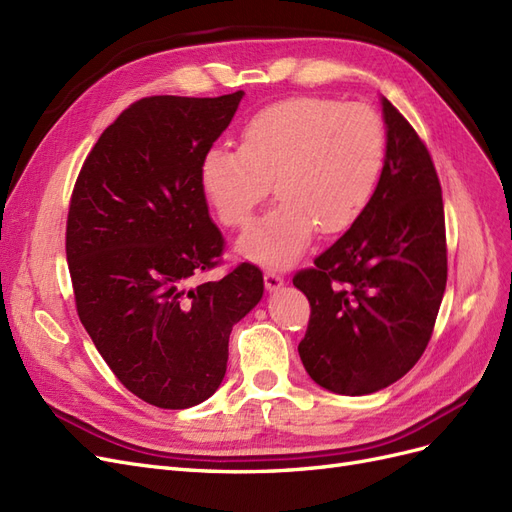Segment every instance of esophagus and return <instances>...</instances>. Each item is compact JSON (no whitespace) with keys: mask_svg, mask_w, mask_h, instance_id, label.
Wrapping results in <instances>:
<instances>
[{"mask_svg":"<svg viewBox=\"0 0 512 512\" xmlns=\"http://www.w3.org/2000/svg\"><path fill=\"white\" fill-rule=\"evenodd\" d=\"M265 286H267V290L282 288L284 286V277L280 273H275L273 269H267L265 271Z\"/></svg>","mask_w":512,"mask_h":512,"instance_id":"obj_1","label":"esophagus"}]
</instances>
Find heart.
<instances>
[{
  "label": "heart",
  "instance_id": "heart-1",
  "mask_svg": "<svg viewBox=\"0 0 512 512\" xmlns=\"http://www.w3.org/2000/svg\"><path fill=\"white\" fill-rule=\"evenodd\" d=\"M384 160L386 130L374 108L301 96L247 119L239 149L211 147L200 160V185L224 226L245 228L275 181L280 203L245 232L239 252L290 265L314 230L329 237L356 224L378 190Z\"/></svg>",
  "mask_w": 512,
  "mask_h": 512
}]
</instances>
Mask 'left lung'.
Masks as SVG:
<instances>
[{
    "label": "left lung",
    "mask_w": 512,
    "mask_h": 512,
    "mask_svg": "<svg viewBox=\"0 0 512 512\" xmlns=\"http://www.w3.org/2000/svg\"><path fill=\"white\" fill-rule=\"evenodd\" d=\"M386 160L365 213L292 284L312 307L301 361L339 395L393 384L425 352L446 288L440 179L423 138L382 98Z\"/></svg>",
    "instance_id": "left-lung-1"
}]
</instances>
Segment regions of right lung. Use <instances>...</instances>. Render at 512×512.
<instances>
[{
    "mask_svg": "<svg viewBox=\"0 0 512 512\" xmlns=\"http://www.w3.org/2000/svg\"><path fill=\"white\" fill-rule=\"evenodd\" d=\"M220 98L149 96L108 126L76 177L66 256L76 312L117 380L138 399L183 410L224 380L228 337L262 297V273L222 262L200 160L235 117Z\"/></svg>",
    "mask_w": 512,
    "mask_h": 512,
    "instance_id": "obj_1",
    "label": "right lung"
}]
</instances>
